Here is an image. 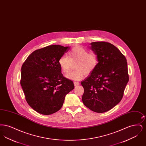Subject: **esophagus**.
Returning <instances> with one entry per match:
<instances>
[{
    "mask_svg": "<svg viewBox=\"0 0 146 146\" xmlns=\"http://www.w3.org/2000/svg\"><path fill=\"white\" fill-rule=\"evenodd\" d=\"M79 84V83L78 82H74V86H76L77 85H78Z\"/></svg>",
    "mask_w": 146,
    "mask_h": 146,
    "instance_id": "obj_1",
    "label": "esophagus"
}]
</instances>
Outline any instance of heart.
Instances as JSON below:
<instances>
[{
	"mask_svg": "<svg viewBox=\"0 0 146 146\" xmlns=\"http://www.w3.org/2000/svg\"><path fill=\"white\" fill-rule=\"evenodd\" d=\"M68 56L63 55L58 60V64L63 73H66L71 69L73 64L76 70L68 73L66 76L69 79L80 80L85 75H89L96 69L98 64L96 55L89 52L87 49L80 45H76L70 50Z\"/></svg>",
	"mask_w": 146,
	"mask_h": 146,
	"instance_id": "obj_1",
	"label": "heart"
}]
</instances>
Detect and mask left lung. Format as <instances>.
<instances>
[{
    "mask_svg": "<svg viewBox=\"0 0 146 146\" xmlns=\"http://www.w3.org/2000/svg\"><path fill=\"white\" fill-rule=\"evenodd\" d=\"M90 45L97 56L98 64L81 82L84 89L82 101L91 111L104 113L123 98L129 82L127 61L120 50L110 42H92Z\"/></svg>",
    "mask_w": 146,
    "mask_h": 146,
    "instance_id": "8db88e82",
    "label": "left lung"
}]
</instances>
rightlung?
<instances>
[{"mask_svg": "<svg viewBox=\"0 0 146 146\" xmlns=\"http://www.w3.org/2000/svg\"><path fill=\"white\" fill-rule=\"evenodd\" d=\"M70 48L52 45L35 50L22 66L20 84L26 101L39 113L50 115L59 111L66 95L74 88L58 64Z\"/></svg>", "mask_w": 146, "mask_h": 146, "instance_id": "obj_1", "label": "right lung"}]
</instances>
